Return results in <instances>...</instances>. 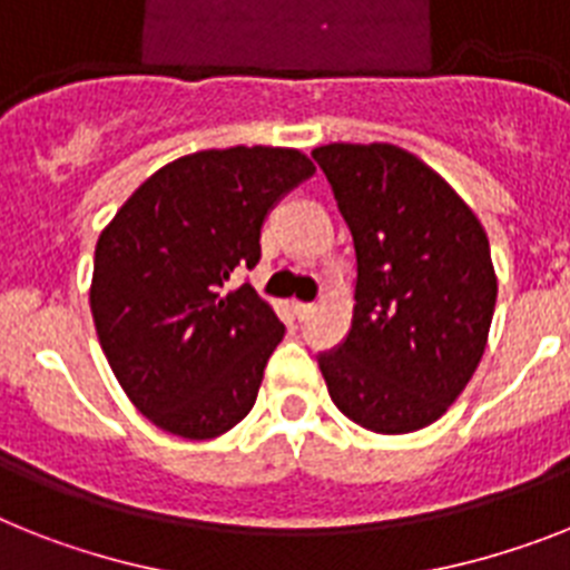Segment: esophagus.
Returning <instances> with one entry per match:
<instances>
[{"label":"esophagus","mask_w":570,"mask_h":570,"mask_svg":"<svg viewBox=\"0 0 570 570\" xmlns=\"http://www.w3.org/2000/svg\"><path fill=\"white\" fill-rule=\"evenodd\" d=\"M291 308H294V314L299 320H308L314 314V305L312 303H294V305H291Z\"/></svg>","instance_id":"1"}]
</instances>
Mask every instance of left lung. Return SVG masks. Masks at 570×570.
Returning a JSON list of instances; mask_svg holds the SVG:
<instances>
[{"mask_svg":"<svg viewBox=\"0 0 570 570\" xmlns=\"http://www.w3.org/2000/svg\"><path fill=\"white\" fill-rule=\"evenodd\" d=\"M312 157L358 262L350 335L317 358L328 396L366 431H420L449 411L487 350L498 296L489 238L404 148L332 142Z\"/></svg>","mask_w":570,"mask_h":570,"instance_id":"8db88e82","label":"left lung"}]
</instances>
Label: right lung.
Masks as SVG:
<instances>
[{
  "label": "right lung",
  "mask_w": 570,
  "mask_h": 570,
  "mask_svg": "<svg viewBox=\"0 0 570 570\" xmlns=\"http://www.w3.org/2000/svg\"><path fill=\"white\" fill-rule=\"evenodd\" d=\"M294 148L197 150L150 174L101 229L89 308L136 411L183 440H212L250 413L285 335L238 271L262 256V224L308 180Z\"/></svg>",
  "instance_id": "obj_1"
}]
</instances>
